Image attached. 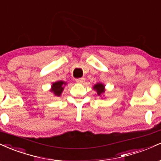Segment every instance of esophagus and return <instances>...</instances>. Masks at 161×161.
<instances>
[{"label": "esophagus", "mask_w": 161, "mask_h": 161, "mask_svg": "<svg viewBox=\"0 0 161 161\" xmlns=\"http://www.w3.org/2000/svg\"><path fill=\"white\" fill-rule=\"evenodd\" d=\"M85 80H86V79H85V78H79V79H75V82H76L77 83H80V84H82L83 82H85Z\"/></svg>", "instance_id": "obj_1"}]
</instances>
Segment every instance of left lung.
I'll return each mask as SVG.
<instances>
[{
	"label": "left lung",
	"mask_w": 161,
	"mask_h": 161,
	"mask_svg": "<svg viewBox=\"0 0 161 161\" xmlns=\"http://www.w3.org/2000/svg\"><path fill=\"white\" fill-rule=\"evenodd\" d=\"M94 89L97 92L98 96H101L105 92V86L102 83H97V84L94 85Z\"/></svg>",
	"instance_id": "8db88e82"
}]
</instances>
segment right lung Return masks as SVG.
Listing matches in <instances>:
<instances>
[{
	"mask_svg": "<svg viewBox=\"0 0 161 161\" xmlns=\"http://www.w3.org/2000/svg\"><path fill=\"white\" fill-rule=\"evenodd\" d=\"M66 85H67V83L64 81H58V82L52 83V88L50 91L55 94V96L60 97Z\"/></svg>",
	"mask_w": 161,
	"mask_h": 161,
	"instance_id": "1",
	"label": "right lung"
}]
</instances>
